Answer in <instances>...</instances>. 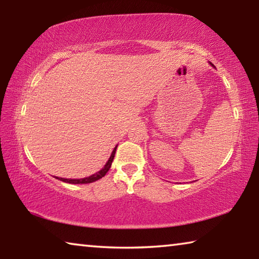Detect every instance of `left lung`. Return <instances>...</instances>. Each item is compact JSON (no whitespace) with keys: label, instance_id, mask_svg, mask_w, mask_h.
<instances>
[{"label":"left lung","instance_id":"left-lung-1","mask_svg":"<svg viewBox=\"0 0 259 259\" xmlns=\"http://www.w3.org/2000/svg\"><path fill=\"white\" fill-rule=\"evenodd\" d=\"M211 65H212V64H211ZM212 66H213V65H212Z\"/></svg>","mask_w":259,"mask_h":259}]
</instances>
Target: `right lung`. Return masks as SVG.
I'll return each mask as SVG.
<instances>
[{"label":"right lung","instance_id":"1","mask_svg":"<svg viewBox=\"0 0 259 259\" xmlns=\"http://www.w3.org/2000/svg\"><path fill=\"white\" fill-rule=\"evenodd\" d=\"M116 147L117 145L114 147V150L112 152L111 156H109L108 161L106 162V164L104 165V168L100 170V171L96 172L94 175H91V176L89 177H85V178H81V179H67V178H58L57 177V179H59V181L61 182H65V183H69V184H89V183H94L96 181H98V179L103 178L105 175L107 174V171L109 170V168H111L112 165V162H113V159H114V155H115V151H116Z\"/></svg>","mask_w":259,"mask_h":259}]
</instances>
